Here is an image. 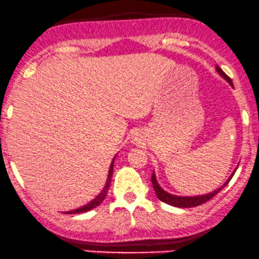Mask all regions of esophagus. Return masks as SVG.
<instances>
[{
	"instance_id": "34e87169",
	"label": "esophagus",
	"mask_w": 259,
	"mask_h": 259,
	"mask_svg": "<svg viewBox=\"0 0 259 259\" xmlns=\"http://www.w3.org/2000/svg\"><path fill=\"white\" fill-rule=\"evenodd\" d=\"M132 136H133V138H135V140L137 141V140H138V137H140V136H141L140 130H135V131H133V132H132Z\"/></svg>"
}]
</instances>
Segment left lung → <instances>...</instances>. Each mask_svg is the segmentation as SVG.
<instances>
[{"instance_id":"1","label":"left lung","mask_w":259,"mask_h":259,"mask_svg":"<svg viewBox=\"0 0 259 259\" xmlns=\"http://www.w3.org/2000/svg\"><path fill=\"white\" fill-rule=\"evenodd\" d=\"M216 71H218V74L221 75V76L224 77V79L233 88L232 80H231L230 77L222 71L221 68L216 66ZM233 174L235 173L231 174V177L226 180V182H225V184L220 186L219 189H216V190L211 191V193L208 194H205V195H197V196H179V195H174V194L168 193V191L164 190L162 186L159 185V183H158L154 173L152 175V184H153V188H154L155 195H157V197L160 200V201L165 202V204L171 205V206H175V207H194V206H199V205L204 204V202H206L210 199H212L216 194L220 193L225 186L229 184V182L231 180V178L233 177Z\"/></svg>"}]
</instances>
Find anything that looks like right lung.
Returning a JSON list of instances; mask_svg holds the SVG:
<instances>
[{"label": "right lung", "instance_id": "obj_1", "mask_svg": "<svg viewBox=\"0 0 259 259\" xmlns=\"http://www.w3.org/2000/svg\"><path fill=\"white\" fill-rule=\"evenodd\" d=\"M115 158H113L112 162H111V164H110V168H108V171H107V177H106V179H105L101 189H100V190L97 191L95 195L91 197V199L89 200L86 204L82 205V206H79L77 208H74V210H70V211H65L64 213L86 212V211H90V210H93V208H95L96 206H99V205L104 201L105 197H106V195H107L108 188H110V184H111V178H112V173H113V162H115Z\"/></svg>", "mask_w": 259, "mask_h": 259}]
</instances>
